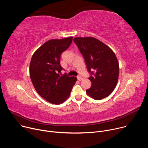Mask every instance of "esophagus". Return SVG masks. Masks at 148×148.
<instances>
[{
  "mask_svg": "<svg viewBox=\"0 0 148 148\" xmlns=\"http://www.w3.org/2000/svg\"><path fill=\"white\" fill-rule=\"evenodd\" d=\"M83 78H82V77H81V76H77V79L78 80V81H81L82 79Z\"/></svg>",
  "mask_w": 148,
  "mask_h": 148,
  "instance_id": "obj_1",
  "label": "esophagus"
}]
</instances>
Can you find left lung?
<instances>
[{
  "label": "left lung",
  "mask_w": 148,
  "mask_h": 148,
  "mask_svg": "<svg viewBox=\"0 0 148 148\" xmlns=\"http://www.w3.org/2000/svg\"><path fill=\"white\" fill-rule=\"evenodd\" d=\"M73 40L84 58L88 72L94 75L89 78L92 86L86 93L95 100L109 96L119 76V62L114 52L92 37H75Z\"/></svg>",
  "instance_id": "left-lung-1"
}]
</instances>
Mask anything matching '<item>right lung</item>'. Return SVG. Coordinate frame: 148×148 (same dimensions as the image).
Instances as JSON below:
<instances>
[{"label": "right lung", "instance_id": "obj_1", "mask_svg": "<svg viewBox=\"0 0 148 148\" xmlns=\"http://www.w3.org/2000/svg\"><path fill=\"white\" fill-rule=\"evenodd\" d=\"M73 37L50 40L33 54L30 77L37 92L50 103L58 105L69 97L77 81L75 77L61 75V53L72 43Z\"/></svg>", "mask_w": 148, "mask_h": 148}]
</instances>
